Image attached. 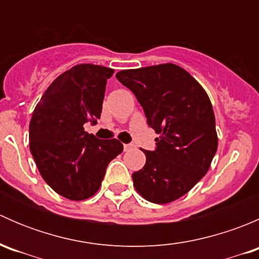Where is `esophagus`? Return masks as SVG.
<instances>
[{"mask_svg":"<svg viewBox=\"0 0 259 259\" xmlns=\"http://www.w3.org/2000/svg\"><path fill=\"white\" fill-rule=\"evenodd\" d=\"M133 144H124V151H127V150H130V149H133Z\"/></svg>","mask_w":259,"mask_h":259,"instance_id":"obj_1","label":"esophagus"}]
</instances>
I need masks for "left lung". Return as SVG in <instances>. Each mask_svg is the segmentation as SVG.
Segmentation results:
<instances>
[{"label":"left lung","instance_id":"left-lung-1","mask_svg":"<svg viewBox=\"0 0 259 259\" xmlns=\"http://www.w3.org/2000/svg\"><path fill=\"white\" fill-rule=\"evenodd\" d=\"M116 79L129 90L155 130V150L133 173L143 198L165 204L187 194L209 169L218 146L209 98L197 80L174 64L122 70Z\"/></svg>","mask_w":259,"mask_h":259}]
</instances>
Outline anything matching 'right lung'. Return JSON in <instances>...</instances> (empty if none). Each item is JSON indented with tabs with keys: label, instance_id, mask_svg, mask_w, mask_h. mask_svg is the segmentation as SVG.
<instances>
[{
	"label": "right lung",
	"instance_id": "obj_1",
	"mask_svg": "<svg viewBox=\"0 0 259 259\" xmlns=\"http://www.w3.org/2000/svg\"><path fill=\"white\" fill-rule=\"evenodd\" d=\"M113 74L109 67L76 65L52 81L32 113L31 154L44 180L67 199L95 194L109 163L122 151L119 140H100L83 130L100 119Z\"/></svg>",
	"mask_w": 259,
	"mask_h": 259
}]
</instances>
